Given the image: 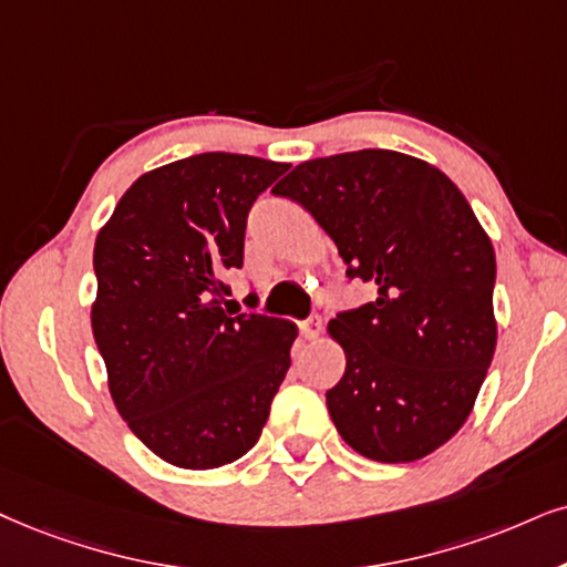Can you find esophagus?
I'll use <instances>...</instances> for the list:
<instances>
[{"label": "esophagus", "instance_id": "1", "mask_svg": "<svg viewBox=\"0 0 567 567\" xmlns=\"http://www.w3.org/2000/svg\"><path fill=\"white\" fill-rule=\"evenodd\" d=\"M300 334H303L306 340H317V337L321 334V317L306 319L303 324H300Z\"/></svg>", "mask_w": 567, "mask_h": 567}]
</instances>
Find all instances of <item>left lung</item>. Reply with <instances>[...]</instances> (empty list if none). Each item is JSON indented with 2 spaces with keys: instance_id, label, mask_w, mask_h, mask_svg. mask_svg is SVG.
Here are the masks:
<instances>
[{
  "instance_id": "left-lung-1",
  "label": "left lung",
  "mask_w": 567,
  "mask_h": 567,
  "mask_svg": "<svg viewBox=\"0 0 567 567\" xmlns=\"http://www.w3.org/2000/svg\"><path fill=\"white\" fill-rule=\"evenodd\" d=\"M334 240L377 300L327 332L346 374L327 390L337 432L379 463L419 461L474 411L497 346L494 248L444 172L390 148L298 164L271 188Z\"/></svg>"
}]
</instances>
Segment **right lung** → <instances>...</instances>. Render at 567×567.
<instances>
[{
	"mask_svg": "<svg viewBox=\"0 0 567 567\" xmlns=\"http://www.w3.org/2000/svg\"><path fill=\"white\" fill-rule=\"evenodd\" d=\"M290 164L206 152L141 175L96 235L91 329L131 432L177 468L209 471L259 442L298 327L225 311L246 217Z\"/></svg>",
	"mask_w": 567,
	"mask_h": 567,
	"instance_id": "1",
	"label": "right lung"
}]
</instances>
